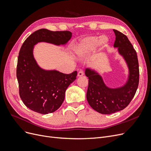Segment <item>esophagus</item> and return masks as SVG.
I'll use <instances>...</instances> for the list:
<instances>
[{
	"label": "esophagus",
	"instance_id": "obj_1",
	"mask_svg": "<svg viewBox=\"0 0 151 151\" xmlns=\"http://www.w3.org/2000/svg\"><path fill=\"white\" fill-rule=\"evenodd\" d=\"M84 75V72L83 71H80L78 72V74H77V76H78V77H82Z\"/></svg>",
	"mask_w": 151,
	"mask_h": 151
}]
</instances>
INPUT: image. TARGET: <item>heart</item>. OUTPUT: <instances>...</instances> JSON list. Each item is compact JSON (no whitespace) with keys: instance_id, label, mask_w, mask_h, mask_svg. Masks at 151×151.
<instances>
[{"instance_id":"heart-1","label":"heart","mask_w":151,"mask_h":151,"mask_svg":"<svg viewBox=\"0 0 151 151\" xmlns=\"http://www.w3.org/2000/svg\"><path fill=\"white\" fill-rule=\"evenodd\" d=\"M108 44V39L106 36H89L83 38L76 45L74 51L77 55L84 57L92 52L97 46L101 50L106 47Z\"/></svg>"}]
</instances>
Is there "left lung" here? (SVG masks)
I'll return each instance as SVG.
<instances>
[{
  "label": "left lung",
  "mask_w": 151,
  "mask_h": 151,
  "mask_svg": "<svg viewBox=\"0 0 151 151\" xmlns=\"http://www.w3.org/2000/svg\"><path fill=\"white\" fill-rule=\"evenodd\" d=\"M116 38L114 47L118 48L129 68L127 83L117 88H108L102 77L91 68H86L85 74L89 79L86 98L95 111L109 115L125 108L133 99L139 82V68L137 55L130 41L124 34L113 29Z\"/></svg>",
  "instance_id": "1"
}]
</instances>
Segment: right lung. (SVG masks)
Returning a JSON list of instances; mask_svg holds the SVG:
<instances>
[{
  "instance_id": "1",
  "label": "right lung",
  "mask_w": 151,
  "mask_h": 151,
  "mask_svg": "<svg viewBox=\"0 0 151 151\" xmlns=\"http://www.w3.org/2000/svg\"><path fill=\"white\" fill-rule=\"evenodd\" d=\"M72 37L68 31L40 29L29 35L22 44L17 59L16 76L21 100L31 110L41 114L55 111L65 99V91L76 79L77 71L65 74L41 68L33 56L34 46L40 42L65 45Z\"/></svg>"
}]
</instances>
